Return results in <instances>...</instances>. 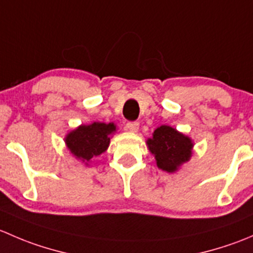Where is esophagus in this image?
Returning <instances> with one entry per match:
<instances>
[{
  "instance_id": "esophagus-1",
  "label": "esophagus",
  "mask_w": 253,
  "mask_h": 253,
  "mask_svg": "<svg viewBox=\"0 0 253 253\" xmlns=\"http://www.w3.org/2000/svg\"><path fill=\"white\" fill-rule=\"evenodd\" d=\"M126 127L129 132H132V133H136V132H138L139 124L138 122H128V124L126 125Z\"/></svg>"
}]
</instances>
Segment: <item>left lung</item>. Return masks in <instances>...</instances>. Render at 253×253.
<instances>
[{
	"mask_svg": "<svg viewBox=\"0 0 253 253\" xmlns=\"http://www.w3.org/2000/svg\"><path fill=\"white\" fill-rule=\"evenodd\" d=\"M145 143L154 155L157 167L170 174L178 171L183 164L190 162L195 145L190 137L168 125L158 127Z\"/></svg>",
	"mask_w": 253,
	"mask_h": 253,
	"instance_id": "8db88e82",
	"label": "left lung"
}]
</instances>
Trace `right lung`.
<instances>
[{
    "label": "right lung",
    "instance_id": "add662e5",
    "mask_svg": "<svg viewBox=\"0 0 253 253\" xmlns=\"http://www.w3.org/2000/svg\"><path fill=\"white\" fill-rule=\"evenodd\" d=\"M115 132L116 125L114 122L81 125L66 134V147L76 159L84 163L85 167H89V163L94 157L106 152Z\"/></svg>",
    "mask_w": 253,
    "mask_h": 253
}]
</instances>
